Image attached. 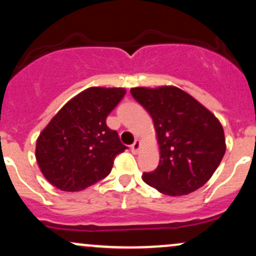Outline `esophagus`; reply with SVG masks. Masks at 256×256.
<instances>
[{"label":"esophagus","mask_w":256,"mask_h":256,"mask_svg":"<svg viewBox=\"0 0 256 256\" xmlns=\"http://www.w3.org/2000/svg\"><path fill=\"white\" fill-rule=\"evenodd\" d=\"M140 146H142V144H140V140H134V144L131 146V152H134V154H137V152H140Z\"/></svg>","instance_id":"34e87169"}]
</instances>
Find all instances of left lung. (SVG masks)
Instances as JSON below:
<instances>
[{
    "label": "left lung",
    "instance_id": "left-lung-1",
    "mask_svg": "<svg viewBox=\"0 0 256 256\" xmlns=\"http://www.w3.org/2000/svg\"><path fill=\"white\" fill-rule=\"evenodd\" d=\"M130 91L150 114L160 148L158 166L144 173L143 180L168 196L200 189L218 168L226 150L218 118L177 86H138Z\"/></svg>",
    "mask_w": 256,
    "mask_h": 256
}]
</instances>
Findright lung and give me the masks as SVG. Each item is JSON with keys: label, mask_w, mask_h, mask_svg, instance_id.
Wrapping results in <instances>:
<instances>
[{"label": "right lung", "mask_w": 256, "mask_h": 256, "mask_svg": "<svg viewBox=\"0 0 256 256\" xmlns=\"http://www.w3.org/2000/svg\"><path fill=\"white\" fill-rule=\"evenodd\" d=\"M125 94L124 88H89L55 114L36 143L38 167L49 183L80 192L110 174L114 158L128 146L106 119Z\"/></svg>", "instance_id": "right-lung-1"}]
</instances>
